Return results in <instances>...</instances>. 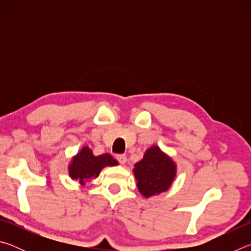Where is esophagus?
Masks as SVG:
<instances>
[{
    "instance_id": "34e87169",
    "label": "esophagus",
    "mask_w": 251,
    "mask_h": 251,
    "mask_svg": "<svg viewBox=\"0 0 251 251\" xmlns=\"http://www.w3.org/2000/svg\"><path fill=\"white\" fill-rule=\"evenodd\" d=\"M116 159H117L118 163L122 164V165H124V164L126 163V160H127L126 156H125L124 154H118V155H116Z\"/></svg>"
}]
</instances>
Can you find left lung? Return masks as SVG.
<instances>
[{"label":"left lung","instance_id":"left-lung-1","mask_svg":"<svg viewBox=\"0 0 251 251\" xmlns=\"http://www.w3.org/2000/svg\"><path fill=\"white\" fill-rule=\"evenodd\" d=\"M134 174L139 192L151 197L168 190L176 176V165L158 146H151L135 164Z\"/></svg>","mask_w":251,"mask_h":251}]
</instances>
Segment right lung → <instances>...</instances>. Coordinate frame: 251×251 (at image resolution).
<instances>
[{
  "instance_id": "right-lung-1",
  "label": "right lung",
  "mask_w": 251,
  "mask_h": 251,
  "mask_svg": "<svg viewBox=\"0 0 251 251\" xmlns=\"http://www.w3.org/2000/svg\"><path fill=\"white\" fill-rule=\"evenodd\" d=\"M117 164L116 159L109 154L94 156L90 148L83 147L72 160L69 168L70 176L72 179H78L80 184L84 185L85 181L99 176L105 166H115Z\"/></svg>"
}]
</instances>
